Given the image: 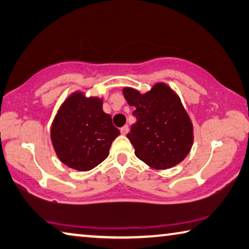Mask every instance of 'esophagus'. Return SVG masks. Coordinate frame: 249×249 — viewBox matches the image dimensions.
<instances>
[{"label":"esophagus","mask_w":249,"mask_h":249,"mask_svg":"<svg viewBox=\"0 0 249 249\" xmlns=\"http://www.w3.org/2000/svg\"><path fill=\"white\" fill-rule=\"evenodd\" d=\"M120 132H121V134H127L128 132H129V127L128 125H124V127H122L121 129H120Z\"/></svg>","instance_id":"34e87169"}]
</instances>
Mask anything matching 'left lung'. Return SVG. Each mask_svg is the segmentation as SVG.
Here are the masks:
<instances>
[{"label":"left lung","instance_id":"left-lung-1","mask_svg":"<svg viewBox=\"0 0 249 249\" xmlns=\"http://www.w3.org/2000/svg\"><path fill=\"white\" fill-rule=\"evenodd\" d=\"M122 93L136 107L137 122L127 138L137 158L155 169L182 162L194 144V125L176 91L159 82L144 94L132 87H124Z\"/></svg>","mask_w":249,"mask_h":249}]
</instances>
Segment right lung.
<instances>
[{"instance_id":"right-lung-1","label":"right lung","mask_w":249,"mask_h":249,"mask_svg":"<svg viewBox=\"0 0 249 249\" xmlns=\"http://www.w3.org/2000/svg\"><path fill=\"white\" fill-rule=\"evenodd\" d=\"M120 132L103 110V98L72 93L61 104L51 124L50 138L58 159L68 167L87 172L109 155Z\"/></svg>"}]
</instances>
